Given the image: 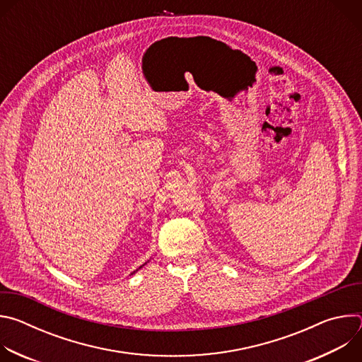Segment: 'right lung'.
<instances>
[{
  "mask_svg": "<svg viewBox=\"0 0 362 362\" xmlns=\"http://www.w3.org/2000/svg\"><path fill=\"white\" fill-rule=\"evenodd\" d=\"M144 265H146V264H144ZM144 265H141V267H140V268H143V267H144ZM140 268H139V269H140ZM134 272H136V271H134ZM134 272H133V274H134ZM133 274H132V275H133Z\"/></svg>",
  "mask_w": 362,
  "mask_h": 362,
  "instance_id": "1",
  "label": "right lung"
}]
</instances>
